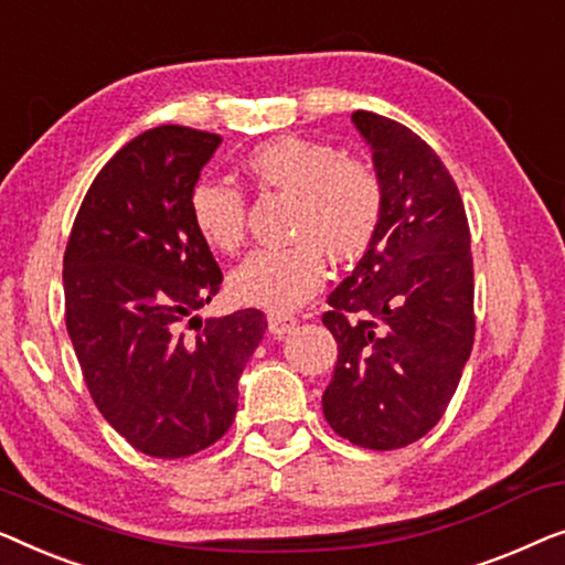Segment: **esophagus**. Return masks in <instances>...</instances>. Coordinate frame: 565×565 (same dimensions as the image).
<instances>
[{
  "label": "esophagus",
  "instance_id": "34e87169",
  "mask_svg": "<svg viewBox=\"0 0 565 565\" xmlns=\"http://www.w3.org/2000/svg\"><path fill=\"white\" fill-rule=\"evenodd\" d=\"M294 328H297V317L284 312H268V330H271V335L284 338Z\"/></svg>",
  "mask_w": 565,
  "mask_h": 565
}]
</instances>
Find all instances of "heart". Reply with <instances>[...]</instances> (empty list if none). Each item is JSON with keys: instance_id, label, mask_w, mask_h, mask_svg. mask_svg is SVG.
Returning <instances> with one entry per match:
<instances>
[{"instance_id": "heart-1", "label": "heart", "mask_w": 565, "mask_h": 565, "mask_svg": "<svg viewBox=\"0 0 565 565\" xmlns=\"http://www.w3.org/2000/svg\"><path fill=\"white\" fill-rule=\"evenodd\" d=\"M245 173L258 189L294 200L289 248H258L230 274V291L243 305L291 312L320 291L328 260H355L371 248L384 220V186L376 171L330 142L297 138L268 140L245 158ZM196 235L220 253L245 241L248 202L227 181L202 179L189 194Z\"/></svg>"}]
</instances>
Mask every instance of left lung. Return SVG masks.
Wrapping results in <instances>:
<instances>
[{"label":"left lung","instance_id":"1","mask_svg":"<svg viewBox=\"0 0 565 565\" xmlns=\"http://www.w3.org/2000/svg\"><path fill=\"white\" fill-rule=\"evenodd\" d=\"M384 186L371 248L328 297L338 363L322 412L340 438L394 450L433 430L471 355L473 258L458 186L427 142L353 113Z\"/></svg>","mask_w":565,"mask_h":565}]
</instances>
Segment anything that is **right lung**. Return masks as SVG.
<instances>
[{"instance_id": "add662e5", "label": "right lung", "mask_w": 565, "mask_h": 565, "mask_svg": "<svg viewBox=\"0 0 565 565\" xmlns=\"http://www.w3.org/2000/svg\"><path fill=\"white\" fill-rule=\"evenodd\" d=\"M220 135L146 130L86 192L63 256L66 330L102 417L135 450L186 458L237 412V379L266 332L260 309L200 320L222 271L189 217ZM184 319L198 335L180 332Z\"/></svg>"}]
</instances>
